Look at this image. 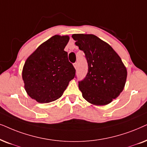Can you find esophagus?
I'll list each match as a JSON object with an SVG mask.
<instances>
[{
    "instance_id": "34e87169",
    "label": "esophagus",
    "mask_w": 147,
    "mask_h": 147,
    "mask_svg": "<svg viewBox=\"0 0 147 147\" xmlns=\"http://www.w3.org/2000/svg\"><path fill=\"white\" fill-rule=\"evenodd\" d=\"M73 65H74V67H75V69H77V62L74 63Z\"/></svg>"
}]
</instances>
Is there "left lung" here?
<instances>
[{
    "mask_svg": "<svg viewBox=\"0 0 147 147\" xmlns=\"http://www.w3.org/2000/svg\"><path fill=\"white\" fill-rule=\"evenodd\" d=\"M88 64L85 79L79 82L83 98L96 105L111 103L123 91L127 70L118 54L108 44L92 34H73Z\"/></svg>",
    "mask_w": 147,
    "mask_h": 147,
    "instance_id": "obj_1",
    "label": "left lung"
}]
</instances>
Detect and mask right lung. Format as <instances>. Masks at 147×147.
I'll return each mask as SVG.
<instances>
[{"label":"right lung","mask_w":147,"mask_h":147,"mask_svg":"<svg viewBox=\"0 0 147 147\" xmlns=\"http://www.w3.org/2000/svg\"><path fill=\"white\" fill-rule=\"evenodd\" d=\"M68 36H52L27 58L22 77L28 95L41 103L59 99L75 77V68L64 50Z\"/></svg>","instance_id":"obj_1"}]
</instances>
